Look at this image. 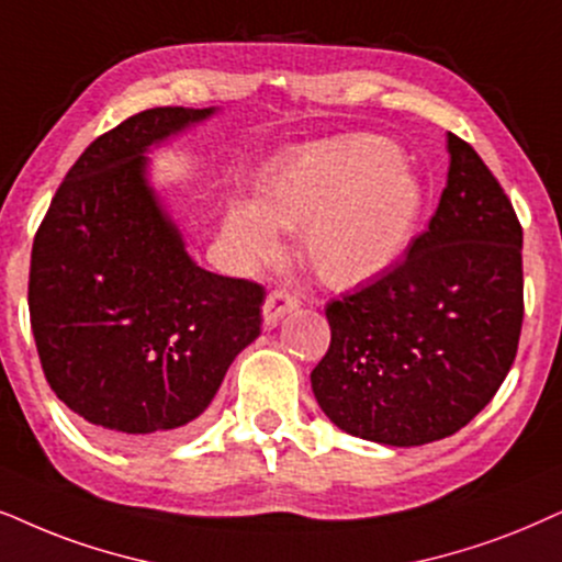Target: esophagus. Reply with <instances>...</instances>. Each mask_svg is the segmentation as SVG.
Listing matches in <instances>:
<instances>
[{"label": "esophagus", "mask_w": 562, "mask_h": 562, "mask_svg": "<svg viewBox=\"0 0 562 562\" xmlns=\"http://www.w3.org/2000/svg\"><path fill=\"white\" fill-rule=\"evenodd\" d=\"M299 307V296L291 294L289 289H273L271 294L266 296V304H263V317H266V325L273 327L279 325V319H283L289 315V312H294Z\"/></svg>", "instance_id": "1"}]
</instances>
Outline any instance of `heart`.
<instances>
[{"mask_svg":"<svg viewBox=\"0 0 562 562\" xmlns=\"http://www.w3.org/2000/svg\"><path fill=\"white\" fill-rule=\"evenodd\" d=\"M424 193L395 144L353 136L296 157L266 180L260 199H235L224 239L245 266L281 252L283 232H302L304 255L330 286H359L403 258Z\"/></svg>","mask_w":562,"mask_h":562,"instance_id":"b5f03b06","label":"heart"}]
</instances>
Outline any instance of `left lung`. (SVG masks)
I'll use <instances>...</instances> for the list:
<instances>
[{"label": "left lung", "instance_id": "1", "mask_svg": "<svg viewBox=\"0 0 562 562\" xmlns=\"http://www.w3.org/2000/svg\"><path fill=\"white\" fill-rule=\"evenodd\" d=\"M449 157L439 209L405 258L325 307L330 348L312 369L327 418L387 447L468 426L519 348L521 224L464 138L449 134Z\"/></svg>", "mask_w": 562, "mask_h": 562}]
</instances>
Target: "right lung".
I'll list each match as a JSON object with an SVG mask.
<instances>
[{
    "label": "right lung",
    "instance_id": "1",
    "mask_svg": "<svg viewBox=\"0 0 562 562\" xmlns=\"http://www.w3.org/2000/svg\"><path fill=\"white\" fill-rule=\"evenodd\" d=\"M214 113L151 108L98 136L33 239L27 307L50 390L119 447L193 426L260 335L266 289L203 271L147 183V151Z\"/></svg>",
    "mask_w": 562,
    "mask_h": 562
}]
</instances>
